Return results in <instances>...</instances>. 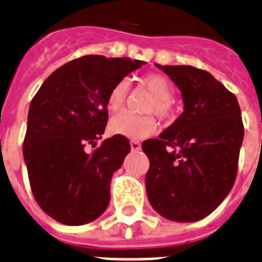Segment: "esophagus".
I'll return each mask as SVG.
<instances>
[{
	"label": "esophagus",
	"mask_w": 262,
	"mask_h": 262,
	"mask_svg": "<svg viewBox=\"0 0 262 262\" xmlns=\"http://www.w3.org/2000/svg\"><path fill=\"white\" fill-rule=\"evenodd\" d=\"M130 148H132V150H140L141 149V144H140L138 141H135V140H132Z\"/></svg>",
	"instance_id": "1"
}]
</instances>
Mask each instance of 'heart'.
Segmentation results:
<instances>
[{"label":"heart","instance_id":"b5f03b06","mask_svg":"<svg viewBox=\"0 0 262 262\" xmlns=\"http://www.w3.org/2000/svg\"><path fill=\"white\" fill-rule=\"evenodd\" d=\"M142 83L155 95V101L149 106V112L156 113L161 118L169 116V105L173 97V89L171 82L163 75L149 74L142 78ZM129 83L122 79L112 87L106 106L110 113H118L122 110L126 102ZM157 129V122L152 116H135L130 113H122L113 117L109 124V130L112 135L124 136L132 140H142L152 136Z\"/></svg>","mask_w":262,"mask_h":262}]
</instances>
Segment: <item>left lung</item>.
<instances>
[{
	"label": "left lung",
	"instance_id": "obj_1",
	"mask_svg": "<svg viewBox=\"0 0 262 262\" xmlns=\"http://www.w3.org/2000/svg\"><path fill=\"white\" fill-rule=\"evenodd\" d=\"M182 93L184 112L157 138L142 142L149 159V203L175 222L211 214L233 188L244 125L237 98L205 70L160 66Z\"/></svg>",
	"mask_w": 262,
	"mask_h": 262
}]
</instances>
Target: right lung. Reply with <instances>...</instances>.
I'll return each instance as SVG.
<instances>
[{"mask_svg": "<svg viewBox=\"0 0 262 262\" xmlns=\"http://www.w3.org/2000/svg\"><path fill=\"white\" fill-rule=\"evenodd\" d=\"M145 61L87 55L54 71L28 112L24 161L32 192L57 222L79 226L101 216L110 202V182L130 152L124 136L97 145L107 124L112 87Z\"/></svg>", "mask_w": 262, "mask_h": 262, "instance_id": "right-lung-1", "label": "right lung"}]
</instances>
